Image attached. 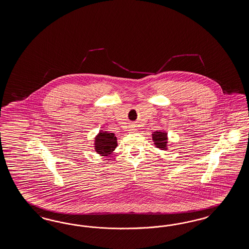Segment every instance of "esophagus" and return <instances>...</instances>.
Listing matches in <instances>:
<instances>
[{
  "mask_svg": "<svg viewBox=\"0 0 249 249\" xmlns=\"http://www.w3.org/2000/svg\"><path fill=\"white\" fill-rule=\"evenodd\" d=\"M130 130H136V128H135L134 125H132V126L130 127Z\"/></svg>",
  "mask_w": 249,
  "mask_h": 249,
  "instance_id": "obj_1",
  "label": "esophagus"
}]
</instances>
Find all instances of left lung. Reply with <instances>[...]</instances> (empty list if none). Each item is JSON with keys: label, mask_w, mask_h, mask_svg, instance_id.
<instances>
[{"label": "left lung", "mask_w": 249, "mask_h": 249, "mask_svg": "<svg viewBox=\"0 0 249 249\" xmlns=\"http://www.w3.org/2000/svg\"><path fill=\"white\" fill-rule=\"evenodd\" d=\"M153 141L158 148L161 150H167V133L163 131H155L153 134Z\"/></svg>", "instance_id": "left-lung-1"}]
</instances>
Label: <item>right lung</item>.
Here are the masks:
<instances>
[{"mask_svg":"<svg viewBox=\"0 0 249 249\" xmlns=\"http://www.w3.org/2000/svg\"><path fill=\"white\" fill-rule=\"evenodd\" d=\"M95 151L101 156H108L118 146L117 137L114 133L101 130L95 137Z\"/></svg>","mask_w":249,"mask_h":249,"instance_id":"add662e5","label":"right lung"}]
</instances>
